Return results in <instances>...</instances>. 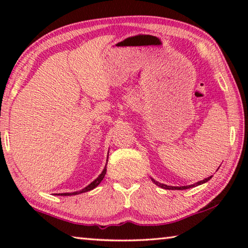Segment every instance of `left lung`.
<instances>
[{
  "label": "left lung",
  "instance_id": "left-lung-1",
  "mask_svg": "<svg viewBox=\"0 0 248 248\" xmlns=\"http://www.w3.org/2000/svg\"><path fill=\"white\" fill-rule=\"evenodd\" d=\"M210 178H211V177H208V178H205V179H203V180H201V182H198V183H197V184L190 185V186H182V187H173V186H167V185L161 184V183H158V182H155L154 179H152V180H153V183H155V185H157V186H159V187H161V188H163V189H171V190H175V189H177V190H183V189H188V188H191V187L198 186V185H201V184H203V183H207Z\"/></svg>",
  "mask_w": 248,
  "mask_h": 248
}]
</instances>
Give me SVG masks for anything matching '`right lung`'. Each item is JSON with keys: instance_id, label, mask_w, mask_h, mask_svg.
<instances>
[{"instance_id": "1", "label": "right lung", "mask_w": 248, "mask_h": 248, "mask_svg": "<svg viewBox=\"0 0 248 248\" xmlns=\"http://www.w3.org/2000/svg\"><path fill=\"white\" fill-rule=\"evenodd\" d=\"M106 167H105L104 169V170L102 171V174H100L97 178H96L93 183H91L89 186L87 187H85L84 188V189H82V190H79V191H75V192H65V194H59V195H61V196H72V195H78V194H82V192H86V191H90V190H92V189H94L95 187H97L98 185H99V183L102 182V180L104 179V177H105V174H106Z\"/></svg>"}]
</instances>
